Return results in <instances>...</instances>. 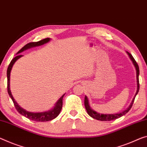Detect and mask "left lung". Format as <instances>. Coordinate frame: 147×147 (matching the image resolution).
Segmentation results:
<instances>
[{"instance_id": "8db88e82", "label": "left lung", "mask_w": 147, "mask_h": 147, "mask_svg": "<svg viewBox=\"0 0 147 147\" xmlns=\"http://www.w3.org/2000/svg\"><path fill=\"white\" fill-rule=\"evenodd\" d=\"M127 54L129 56V57L131 59V60L132 61L133 64H134V66L135 67V69H136V72H137V91L136 93H135L134 98H133V100L131 102L129 107L127 109L124 110V111L118 113V114H99V113L96 112L92 109V108L90 107L89 105V100H88L87 96H85V109H86L87 112L88 113V114L90 116L92 117V118L96 119L97 120H100V121H111V120H114V119H118L120 117L123 116V115H125V114L129 111V110L131 108L135 100V98L136 95L138 93V92L139 91V66L137 64V63L136 62V61L135 60L134 58L133 57V56L131 55L129 53L127 52Z\"/></svg>"}]
</instances>
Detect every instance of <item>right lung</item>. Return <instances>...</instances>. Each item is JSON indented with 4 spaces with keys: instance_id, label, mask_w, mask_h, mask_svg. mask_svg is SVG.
Masks as SVG:
<instances>
[{
    "instance_id": "right-lung-1",
    "label": "right lung",
    "mask_w": 147,
    "mask_h": 147,
    "mask_svg": "<svg viewBox=\"0 0 147 147\" xmlns=\"http://www.w3.org/2000/svg\"><path fill=\"white\" fill-rule=\"evenodd\" d=\"M51 39L50 38H46V39H44L42 40H40L39 41L37 42H29V43H28L27 45H25V46L22 48L17 53V56L13 58V59L11 60V62L9 64L8 69H7V89H8V92L9 96L13 102V105L15 106L16 109L17 110V111L20 114L23 115L24 116L26 117L27 118H28L31 120H33V121H48L52 120V119L56 118L58 115H59L60 112L62 110V99L63 97H64V94L60 97V98L58 99V100L56 102L55 104V106L53 108H52L51 110H49V111H46V112H28L26 111V110H24L22 108V107H20L18 105L16 100L13 98V97L12 94V92H11L10 91V71L12 70V66L14 64V63L16 62V61L17 60H18L20 58H21L22 56H23V55H21L20 53H21L22 52H23L24 51L27 50V49H29L30 48H32V47H38V46H40V45H42L47 42H48L50 41Z\"/></svg>"
}]
</instances>
